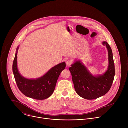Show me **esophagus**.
<instances>
[{
    "instance_id": "1",
    "label": "esophagus",
    "mask_w": 128,
    "mask_h": 128,
    "mask_svg": "<svg viewBox=\"0 0 128 128\" xmlns=\"http://www.w3.org/2000/svg\"><path fill=\"white\" fill-rule=\"evenodd\" d=\"M72 61L71 60H67L66 61V65L67 66H70L71 64H72Z\"/></svg>"
}]
</instances>
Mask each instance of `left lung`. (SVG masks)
<instances>
[{
  "label": "left lung",
  "mask_w": 128,
  "mask_h": 128,
  "mask_svg": "<svg viewBox=\"0 0 128 128\" xmlns=\"http://www.w3.org/2000/svg\"><path fill=\"white\" fill-rule=\"evenodd\" d=\"M102 44L106 46L108 54V66L103 74L93 76L80 60L76 61L69 68L76 92L86 99H95L106 94L114 80L115 68L112 52L106 42H103Z\"/></svg>",
  "instance_id": "obj_1"
}]
</instances>
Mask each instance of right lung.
<instances>
[{
	"instance_id": "obj_1",
	"label": "right lung",
	"mask_w": 128,
	"mask_h": 128,
	"mask_svg": "<svg viewBox=\"0 0 128 128\" xmlns=\"http://www.w3.org/2000/svg\"><path fill=\"white\" fill-rule=\"evenodd\" d=\"M16 48L12 64V72L17 86L26 96L36 100H44L53 93L58 78L65 67V62L59 63L50 69L42 76L36 79H28L22 76L17 67Z\"/></svg>"
}]
</instances>
